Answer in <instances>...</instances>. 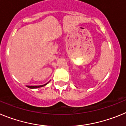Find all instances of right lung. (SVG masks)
Instances as JSON below:
<instances>
[{
  "label": "right lung",
  "instance_id": "add662e5",
  "mask_svg": "<svg viewBox=\"0 0 126 126\" xmlns=\"http://www.w3.org/2000/svg\"><path fill=\"white\" fill-rule=\"evenodd\" d=\"M47 84H43V85H41V86H27L28 88H40L43 86L46 85Z\"/></svg>",
  "mask_w": 126,
  "mask_h": 126
}]
</instances>
